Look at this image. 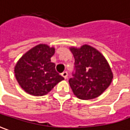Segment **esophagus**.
<instances>
[{"label":"esophagus","instance_id":"1","mask_svg":"<svg viewBox=\"0 0 130 130\" xmlns=\"http://www.w3.org/2000/svg\"><path fill=\"white\" fill-rule=\"evenodd\" d=\"M62 76L65 79H66L68 78V73H67V72H63V73H62Z\"/></svg>","mask_w":130,"mask_h":130}]
</instances>
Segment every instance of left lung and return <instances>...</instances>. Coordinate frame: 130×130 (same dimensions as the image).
Returning <instances> with one entry per match:
<instances>
[{"label": "left lung", "instance_id": "1", "mask_svg": "<svg viewBox=\"0 0 130 130\" xmlns=\"http://www.w3.org/2000/svg\"><path fill=\"white\" fill-rule=\"evenodd\" d=\"M70 51L75 58V73L69 79L73 93L83 100L99 96L113 78L108 62L100 52L87 44L70 47Z\"/></svg>", "mask_w": 130, "mask_h": 130}]
</instances>
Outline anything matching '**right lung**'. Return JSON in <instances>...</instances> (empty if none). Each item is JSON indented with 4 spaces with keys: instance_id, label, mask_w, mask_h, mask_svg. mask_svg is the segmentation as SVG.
<instances>
[{
    "instance_id": "1",
    "label": "right lung",
    "mask_w": 130,
    "mask_h": 130,
    "mask_svg": "<svg viewBox=\"0 0 130 130\" xmlns=\"http://www.w3.org/2000/svg\"><path fill=\"white\" fill-rule=\"evenodd\" d=\"M54 54V47L40 44L25 53L17 62L14 73L25 92L33 96H44L64 80L56 72L55 64L51 62Z\"/></svg>"
}]
</instances>
